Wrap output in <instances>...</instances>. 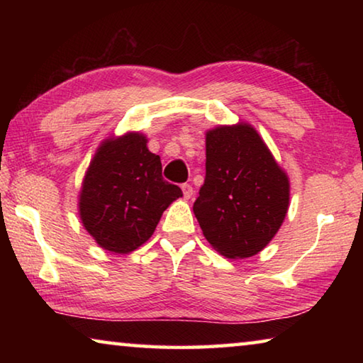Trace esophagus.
Segmentation results:
<instances>
[{"label":"esophagus","instance_id":"esophagus-1","mask_svg":"<svg viewBox=\"0 0 363 363\" xmlns=\"http://www.w3.org/2000/svg\"><path fill=\"white\" fill-rule=\"evenodd\" d=\"M181 189H182L184 199H190V196L194 195V189H192V186H190V184H182Z\"/></svg>","mask_w":363,"mask_h":363}]
</instances>
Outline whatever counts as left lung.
Segmentation results:
<instances>
[{"label": "left lung", "instance_id": "1", "mask_svg": "<svg viewBox=\"0 0 363 363\" xmlns=\"http://www.w3.org/2000/svg\"><path fill=\"white\" fill-rule=\"evenodd\" d=\"M206 174L194 203L195 218L214 250L250 257L284 223L288 177L250 125L220 126L206 134Z\"/></svg>", "mask_w": 363, "mask_h": 363}]
</instances>
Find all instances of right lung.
<instances>
[{
    "label": "right lung",
    "mask_w": 363,
    "mask_h": 363,
    "mask_svg": "<svg viewBox=\"0 0 363 363\" xmlns=\"http://www.w3.org/2000/svg\"><path fill=\"white\" fill-rule=\"evenodd\" d=\"M182 190L163 179L162 162L139 133L106 140L84 176L79 216L104 250L130 253L149 240Z\"/></svg>",
    "instance_id": "obj_1"
}]
</instances>
